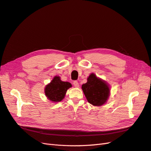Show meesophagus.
<instances>
[{"label": "esophagus", "instance_id": "34e87169", "mask_svg": "<svg viewBox=\"0 0 151 151\" xmlns=\"http://www.w3.org/2000/svg\"><path fill=\"white\" fill-rule=\"evenodd\" d=\"M73 84H74V87H76V88H79V83L77 81H74V83H73Z\"/></svg>", "mask_w": 151, "mask_h": 151}]
</instances>
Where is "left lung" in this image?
I'll use <instances>...</instances> for the list:
<instances>
[{"label": "left lung", "instance_id": "obj_1", "mask_svg": "<svg viewBox=\"0 0 151 151\" xmlns=\"http://www.w3.org/2000/svg\"><path fill=\"white\" fill-rule=\"evenodd\" d=\"M82 89L88 101L93 106H101L106 103L110 95V88L106 81L91 73Z\"/></svg>", "mask_w": 151, "mask_h": 151}]
</instances>
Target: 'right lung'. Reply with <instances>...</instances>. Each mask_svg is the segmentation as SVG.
Instances as JSON below:
<instances>
[{
	"mask_svg": "<svg viewBox=\"0 0 151 151\" xmlns=\"http://www.w3.org/2000/svg\"><path fill=\"white\" fill-rule=\"evenodd\" d=\"M71 87L72 84L70 83L62 81L60 76H56L45 86L44 92L49 101L58 103L63 99L67 90Z\"/></svg>",
	"mask_w": 151,
	"mask_h": 151,
	"instance_id": "right-lung-1",
	"label": "right lung"
}]
</instances>
